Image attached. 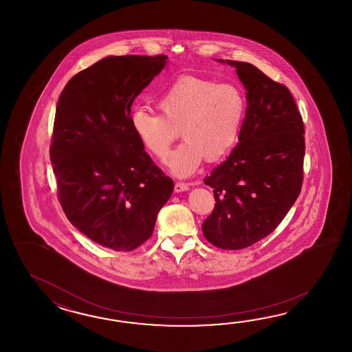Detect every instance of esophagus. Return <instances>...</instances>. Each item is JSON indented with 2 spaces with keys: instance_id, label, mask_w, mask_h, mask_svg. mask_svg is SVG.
Returning a JSON list of instances; mask_svg holds the SVG:
<instances>
[{
  "instance_id": "esophagus-1",
  "label": "esophagus",
  "mask_w": 352,
  "mask_h": 352,
  "mask_svg": "<svg viewBox=\"0 0 352 352\" xmlns=\"http://www.w3.org/2000/svg\"><path fill=\"white\" fill-rule=\"evenodd\" d=\"M188 190V185H187L186 182H176L175 184V191L176 192H184V191H187Z\"/></svg>"
}]
</instances>
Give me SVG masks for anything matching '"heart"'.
Here are the masks:
<instances>
[{"label":"heart","mask_w":352,"mask_h":352,"mask_svg":"<svg viewBox=\"0 0 352 352\" xmlns=\"http://www.w3.org/2000/svg\"><path fill=\"white\" fill-rule=\"evenodd\" d=\"M161 114L135 108L129 124L144 150L165 161L179 127L185 141L173 151L168 167L186 177L202 161L226 157L239 142L247 114V98L239 85L182 76L157 98Z\"/></svg>","instance_id":"b5f03b06"}]
</instances>
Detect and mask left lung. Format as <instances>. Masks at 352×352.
Listing matches in <instances>:
<instances>
[{"instance_id":"8db88e82","label":"left lung","mask_w":352,"mask_h":352,"mask_svg":"<svg viewBox=\"0 0 352 352\" xmlns=\"http://www.w3.org/2000/svg\"><path fill=\"white\" fill-rule=\"evenodd\" d=\"M217 61L236 69L247 90V114L239 142L204 179L217 204L202 223V232L212 245L236 250L270 235L297 200L305 127L287 87L253 64Z\"/></svg>"}]
</instances>
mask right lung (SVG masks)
<instances>
[{
  "mask_svg": "<svg viewBox=\"0 0 352 352\" xmlns=\"http://www.w3.org/2000/svg\"><path fill=\"white\" fill-rule=\"evenodd\" d=\"M167 56H107L60 94L50 160L69 221L90 240L128 252L150 239L173 191L129 124L135 97Z\"/></svg>",
  "mask_w": 352,
  "mask_h": 352,
  "instance_id": "add662e5",
  "label": "right lung"
}]
</instances>
